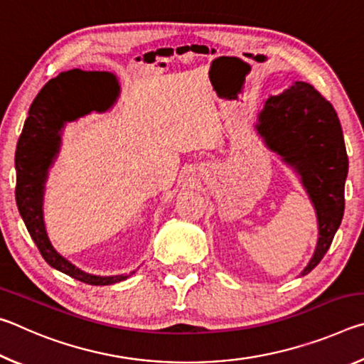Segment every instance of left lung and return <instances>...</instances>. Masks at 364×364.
<instances>
[{"mask_svg":"<svg viewBox=\"0 0 364 364\" xmlns=\"http://www.w3.org/2000/svg\"><path fill=\"white\" fill-rule=\"evenodd\" d=\"M257 132L282 162L297 171L318 218V244L308 274L323 260L341 226L348 157L334 107L310 83L294 82L269 96L258 114Z\"/></svg>","mask_w":364,"mask_h":364,"instance_id":"1","label":"left lung"}]
</instances>
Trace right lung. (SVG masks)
I'll return each mask as SVG.
<instances>
[{"mask_svg":"<svg viewBox=\"0 0 364 364\" xmlns=\"http://www.w3.org/2000/svg\"><path fill=\"white\" fill-rule=\"evenodd\" d=\"M120 86L109 72L73 69L49 80L28 109L16 149V202L19 213L49 267L91 286H109L128 276H96L85 273L58 254L49 242L43 221V193L48 170L60 147V133L67 122L86 114L106 112L117 101Z\"/></svg>","mask_w":364,"mask_h":364,"instance_id":"right-lung-1","label":"right lung"}]
</instances>
